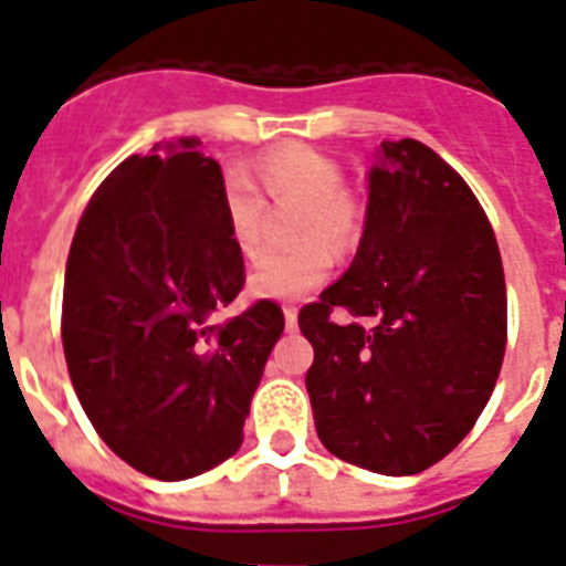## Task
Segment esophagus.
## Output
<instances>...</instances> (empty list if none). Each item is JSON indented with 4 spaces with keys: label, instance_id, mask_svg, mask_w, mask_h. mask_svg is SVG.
<instances>
[{
    "label": "esophagus",
    "instance_id": "1",
    "mask_svg": "<svg viewBox=\"0 0 566 566\" xmlns=\"http://www.w3.org/2000/svg\"><path fill=\"white\" fill-rule=\"evenodd\" d=\"M283 322H286V327H295V324H297V310L286 306V310H283Z\"/></svg>",
    "mask_w": 566,
    "mask_h": 566
}]
</instances>
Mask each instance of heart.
I'll use <instances>...</instances> for the list:
<instances>
[{
  "instance_id": "obj_1",
  "label": "heart",
  "mask_w": 566,
  "mask_h": 566,
  "mask_svg": "<svg viewBox=\"0 0 566 566\" xmlns=\"http://www.w3.org/2000/svg\"><path fill=\"white\" fill-rule=\"evenodd\" d=\"M251 179L256 189L242 174H227L221 186L223 223L235 253L244 260L260 253L263 196L274 206H295L292 239L304 244L262 256L248 274V295L256 301H297L322 286L331 274L328 247L333 253H345L357 244L360 209L343 191V168L304 144H289L262 156L251 168Z\"/></svg>"
}]
</instances>
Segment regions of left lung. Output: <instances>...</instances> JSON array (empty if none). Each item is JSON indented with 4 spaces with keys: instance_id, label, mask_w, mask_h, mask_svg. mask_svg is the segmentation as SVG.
<instances>
[{
    "instance_id": "left-lung-1",
    "label": "left lung",
    "mask_w": 566,
    "mask_h": 566,
    "mask_svg": "<svg viewBox=\"0 0 566 566\" xmlns=\"http://www.w3.org/2000/svg\"><path fill=\"white\" fill-rule=\"evenodd\" d=\"M352 265L297 315L324 449L416 475L472 431L505 357V271L470 186L422 142H380ZM333 308L355 322L336 325ZM357 317H371L363 328Z\"/></svg>"
}]
</instances>
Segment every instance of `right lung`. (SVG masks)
I'll return each instance as SVG.
<instances>
[{
    "label": "right lung",
    "instance_id": "1",
    "mask_svg": "<svg viewBox=\"0 0 566 566\" xmlns=\"http://www.w3.org/2000/svg\"><path fill=\"white\" fill-rule=\"evenodd\" d=\"M200 138L120 161L78 218L64 271L70 380L105 446L144 475L186 481L244 440L283 313L209 315L244 286L221 212V165Z\"/></svg>",
    "mask_w": 566,
    "mask_h": 566
}]
</instances>
